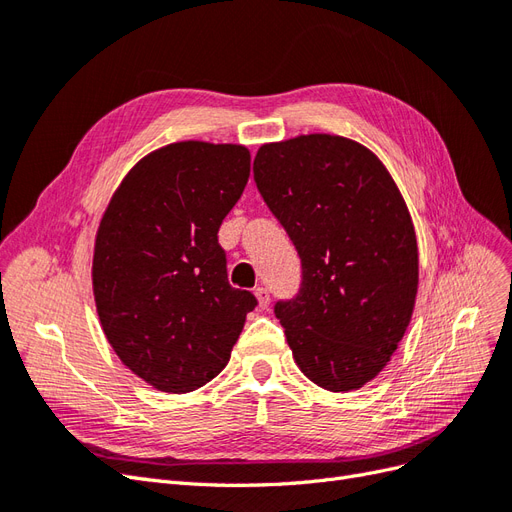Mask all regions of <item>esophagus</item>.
<instances>
[{
    "instance_id": "esophagus-1",
    "label": "esophagus",
    "mask_w": 512,
    "mask_h": 512,
    "mask_svg": "<svg viewBox=\"0 0 512 512\" xmlns=\"http://www.w3.org/2000/svg\"><path fill=\"white\" fill-rule=\"evenodd\" d=\"M254 294H256V299H258V307H260V309H267V307H269V301H271L269 290H267V288H256Z\"/></svg>"
}]
</instances>
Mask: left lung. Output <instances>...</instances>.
<instances>
[{
    "label": "left lung",
    "mask_w": 512,
    "mask_h": 512,
    "mask_svg": "<svg viewBox=\"0 0 512 512\" xmlns=\"http://www.w3.org/2000/svg\"><path fill=\"white\" fill-rule=\"evenodd\" d=\"M254 179L301 256V292L275 305L294 363L327 391L361 389L414 312L418 245L404 196L374 151L335 134L265 143Z\"/></svg>",
    "instance_id": "1"
}]
</instances>
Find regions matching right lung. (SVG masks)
<instances>
[{"label":"right lung","instance_id":"1","mask_svg":"<svg viewBox=\"0 0 512 512\" xmlns=\"http://www.w3.org/2000/svg\"><path fill=\"white\" fill-rule=\"evenodd\" d=\"M250 166L243 145L170 143L108 200L91 262L98 318L119 361L153 389L181 395L213 380L256 307L228 284L218 243Z\"/></svg>","mask_w":512,"mask_h":512}]
</instances>
